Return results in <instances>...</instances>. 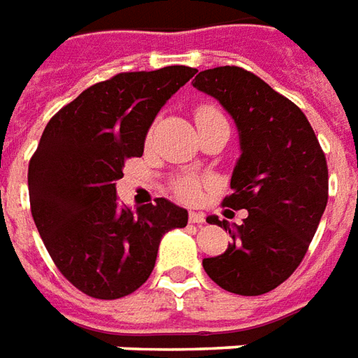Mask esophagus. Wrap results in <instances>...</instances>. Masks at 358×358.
Instances as JSON below:
<instances>
[{"label":"esophagus","mask_w":358,"mask_h":358,"mask_svg":"<svg viewBox=\"0 0 358 358\" xmlns=\"http://www.w3.org/2000/svg\"><path fill=\"white\" fill-rule=\"evenodd\" d=\"M187 220H189L192 224H203V222H205V215H203V213H189Z\"/></svg>","instance_id":"obj_1"}]
</instances>
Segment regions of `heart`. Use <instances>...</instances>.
I'll return each mask as SVG.
<instances>
[{
    "mask_svg": "<svg viewBox=\"0 0 358 358\" xmlns=\"http://www.w3.org/2000/svg\"><path fill=\"white\" fill-rule=\"evenodd\" d=\"M217 117H222V113L215 105H199L194 113L197 128ZM169 189L178 201L195 203L199 201V197H201L203 182L197 176H192V174H182V176H176V178H172L169 182Z\"/></svg>",
    "mask_w": 358,
    "mask_h": 358,
    "instance_id": "obj_1",
    "label": "heart"
}]
</instances>
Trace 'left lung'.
Here are the masks:
<instances>
[{
  "mask_svg": "<svg viewBox=\"0 0 358 358\" xmlns=\"http://www.w3.org/2000/svg\"><path fill=\"white\" fill-rule=\"evenodd\" d=\"M194 86L222 103L240 130L241 157L222 207L248 210L222 255L203 268L222 289L263 295L299 266L328 203V164L303 110L241 66L201 71Z\"/></svg>",
  "mask_w": 358,
  "mask_h": 358,
  "instance_id": "obj_1",
  "label": "left lung"
}]
</instances>
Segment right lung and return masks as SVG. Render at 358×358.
I'll list each match as a JSON object with an SVG mask.
<instances>
[{
    "label": "right lung",
    "instance_id": "add662e5",
    "mask_svg": "<svg viewBox=\"0 0 358 358\" xmlns=\"http://www.w3.org/2000/svg\"><path fill=\"white\" fill-rule=\"evenodd\" d=\"M197 69L118 73L84 90L45 126L28 163L30 210L59 272L94 299H118L151 276L159 243L187 224V210L163 197L120 207L115 182L143 155L157 113Z\"/></svg>",
    "mask_w": 358,
    "mask_h": 358
}]
</instances>
